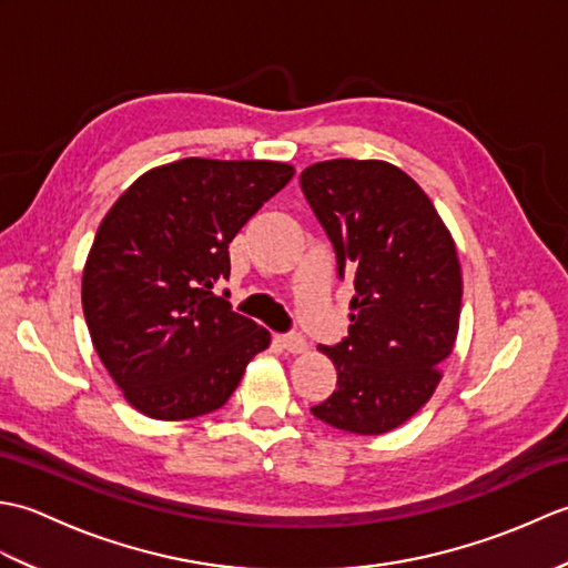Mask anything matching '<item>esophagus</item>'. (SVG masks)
<instances>
[{
  "instance_id": "obj_1",
  "label": "esophagus",
  "mask_w": 568,
  "mask_h": 568,
  "mask_svg": "<svg viewBox=\"0 0 568 568\" xmlns=\"http://www.w3.org/2000/svg\"><path fill=\"white\" fill-rule=\"evenodd\" d=\"M277 339H281L283 348H287V352H291V354H303L305 348H307V342H305L303 336H300L297 332H291V334H281V336H277Z\"/></svg>"
}]
</instances>
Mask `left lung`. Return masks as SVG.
<instances>
[{"mask_svg": "<svg viewBox=\"0 0 568 568\" xmlns=\"http://www.w3.org/2000/svg\"><path fill=\"white\" fill-rule=\"evenodd\" d=\"M300 185L339 277L352 275L356 291L348 336L320 346L336 368V390L312 415L352 434H385L429 400L454 348V239L415 180L385 161H322L305 168Z\"/></svg>", "mask_w": 568, "mask_h": 568, "instance_id": "left-lung-1", "label": "left lung"}]
</instances>
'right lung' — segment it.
<instances>
[{
	"mask_svg": "<svg viewBox=\"0 0 568 568\" xmlns=\"http://www.w3.org/2000/svg\"><path fill=\"white\" fill-rule=\"evenodd\" d=\"M295 168L183 159L143 173L106 212L82 273L94 352L129 405L153 419L220 409L271 332L239 315L229 244Z\"/></svg>",
	"mask_w": 568,
	"mask_h": 568,
	"instance_id": "1",
	"label": "right lung"
}]
</instances>
